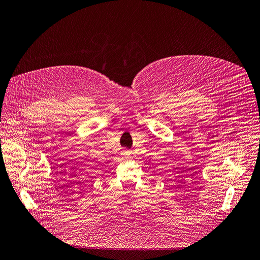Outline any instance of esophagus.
I'll use <instances>...</instances> for the list:
<instances>
[{
	"label": "esophagus",
	"instance_id": "34e87169",
	"mask_svg": "<svg viewBox=\"0 0 260 260\" xmlns=\"http://www.w3.org/2000/svg\"><path fill=\"white\" fill-rule=\"evenodd\" d=\"M131 152L129 151H124V154H125V155H128Z\"/></svg>",
	"mask_w": 260,
	"mask_h": 260
}]
</instances>
